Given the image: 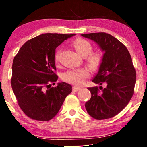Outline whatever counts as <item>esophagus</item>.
Returning a JSON list of instances; mask_svg holds the SVG:
<instances>
[{
	"label": "esophagus",
	"mask_w": 147,
	"mask_h": 147,
	"mask_svg": "<svg viewBox=\"0 0 147 147\" xmlns=\"http://www.w3.org/2000/svg\"><path fill=\"white\" fill-rule=\"evenodd\" d=\"M81 89V88H80V87H78V86H74L73 88H72L73 91H74V92H78L79 90H80Z\"/></svg>",
	"instance_id": "34e87169"
}]
</instances>
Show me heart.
I'll use <instances>...</instances> for the list:
<instances>
[{
    "label": "heart",
    "instance_id": "b5f03b06",
    "mask_svg": "<svg viewBox=\"0 0 147 147\" xmlns=\"http://www.w3.org/2000/svg\"><path fill=\"white\" fill-rule=\"evenodd\" d=\"M73 46L79 55L83 57H86V63L90 68L93 69L99 68L102 61V54L99 51L92 52V46L88 40L82 38H77L73 42ZM61 51V49H58L56 51L54 56L56 63L59 62ZM89 76L90 73L88 69L81 68L67 71L63 74V79L68 83L81 86L84 83Z\"/></svg>",
    "mask_w": 147,
    "mask_h": 147
}]
</instances>
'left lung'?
Wrapping results in <instances>:
<instances>
[{"mask_svg": "<svg viewBox=\"0 0 147 147\" xmlns=\"http://www.w3.org/2000/svg\"><path fill=\"white\" fill-rule=\"evenodd\" d=\"M94 40L105 53L99 71L92 82L107 86L88 88L91 98L85 103L87 112L94 119L114 117L125 109L134 92L136 71L129 51L116 38L104 32L82 34Z\"/></svg>", "mask_w": 147, "mask_h": 147, "instance_id": "1", "label": "left lung"}]
</instances>
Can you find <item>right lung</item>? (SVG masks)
Returning a JSON list of instances; mask_svg holds the SVG:
<instances>
[{"mask_svg":"<svg viewBox=\"0 0 147 147\" xmlns=\"http://www.w3.org/2000/svg\"><path fill=\"white\" fill-rule=\"evenodd\" d=\"M75 34L45 33L28 40L15 56L11 87L22 112L31 119L47 121L55 116L72 87L59 83L55 64V49Z\"/></svg>","mask_w":147,"mask_h":147,"instance_id":"add662e5","label":"right lung"}]
</instances>
